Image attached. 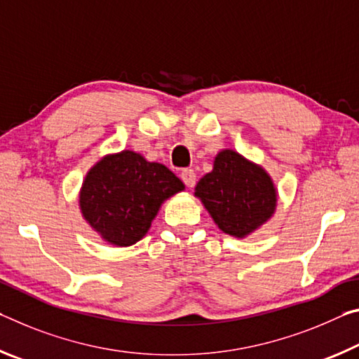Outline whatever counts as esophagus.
Listing matches in <instances>:
<instances>
[{
  "mask_svg": "<svg viewBox=\"0 0 359 359\" xmlns=\"http://www.w3.org/2000/svg\"><path fill=\"white\" fill-rule=\"evenodd\" d=\"M181 180H183V183L187 186V187H192L194 184H196V173H194V170L191 168H184L183 172H181Z\"/></svg>",
  "mask_w": 359,
  "mask_h": 359,
  "instance_id": "34e87169",
  "label": "esophagus"
}]
</instances>
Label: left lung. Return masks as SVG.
I'll return each mask as SVG.
<instances>
[{"label":"left lung","instance_id":"8db88e82","mask_svg":"<svg viewBox=\"0 0 359 359\" xmlns=\"http://www.w3.org/2000/svg\"><path fill=\"white\" fill-rule=\"evenodd\" d=\"M196 196L221 231L233 237L256 231L277 205L270 176L231 149L216 156L213 172L198 181Z\"/></svg>","mask_w":359,"mask_h":359}]
</instances>
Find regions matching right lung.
<instances>
[{"mask_svg":"<svg viewBox=\"0 0 359 359\" xmlns=\"http://www.w3.org/2000/svg\"><path fill=\"white\" fill-rule=\"evenodd\" d=\"M184 189L178 176L133 151L102 158L86 176L79 203L87 222L117 246L137 243L165 198Z\"/></svg>","mask_w":359,"mask_h":359,"instance_id":"add662e5","label":"right lung"}]
</instances>
